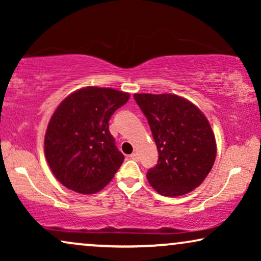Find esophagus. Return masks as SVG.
I'll return each mask as SVG.
<instances>
[{
    "label": "esophagus",
    "instance_id": "esophagus-1",
    "mask_svg": "<svg viewBox=\"0 0 261 261\" xmlns=\"http://www.w3.org/2000/svg\"><path fill=\"white\" fill-rule=\"evenodd\" d=\"M129 158L133 159V160H139V154H138L137 152H134V153H132V154L129 155Z\"/></svg>",
    "mask_w": 261,
    "mask_h": 261
}]
</instances>
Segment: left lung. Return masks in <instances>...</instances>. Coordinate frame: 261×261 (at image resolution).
I'll return each mask as SVG.
<instances>
[{"label":"left lung","mask_w":261,"mask_h":261,"mask_svg":"<svg viewBox=\"0 0 261 261\" xmlns=\"http://www.w3.org/2000/svg\"><path fill=\"white\" fill-rule=\"evenodd\" d=\"M148 121L159 159L147 179L163 196L188 194L205 179L216 156L209 121L195 105L177 95L135 94Z\"/></svg>","instance_id":"1"}]
</instances>
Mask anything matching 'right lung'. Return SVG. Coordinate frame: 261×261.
Returning <instances> with one entry per match:
<instances>
[{
  "instance_id": "add662e5",
  "label": "right lung",
  "mask_w": 261,
  "mask_h": 261,
  "mask_svg": "<svg viewBox=\"0 0 261 261\" xmlns=\"http://www.w3.org/2000/svg\"><path fill=\"white\" fill-rule=\"evenodd\" d=\"M129 94L88 87L56 109L45 134V155L55 177L70 190L95 194L120 169L124 156L109 132V120Z\"/></svg>"
}]
</instances>
